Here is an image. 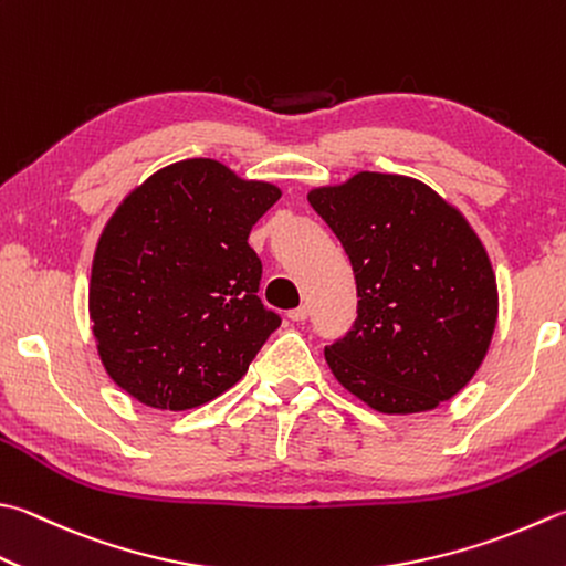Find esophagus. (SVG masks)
Returning <instances> with one entry per match:
<instances>
[{"label":"esophagus","instance_id":"34e87169","mask_svg":"<svg viewBox=\"0 0 566 566\" xmlns=\"http://www.w3.org/2000/svg\"><path fill=\"white\" fill-rule=\"evenodd\" d=\"M307 315H311V307L307 305H301V307H295V311L287 313V317H291L293 323H303V319H307Z\"/></svg>","mask_w":566,"mask_h":566}]
</instances>
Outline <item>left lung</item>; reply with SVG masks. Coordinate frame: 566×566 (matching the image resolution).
Instances as JSON below:
<instances>
[{
  "label": "left lung",
  "mask_w": 566,
  "mask_h": 566,
  "mask_svg": "<svg viewBox=\"0 0 566 566\" xmlns=\"http://www.w3.org/2000/svg\"><path fill=\"white\" fill-rule=\"evenodd\" d=\"M349 255L357 319L325 347L335 379L389 416L455 397L488 355L497 283L483 241L439 191L413 177L357 172L307 191Z\"/></svg>",
  "instance_id": "left-lung-1"
}]
</instances>
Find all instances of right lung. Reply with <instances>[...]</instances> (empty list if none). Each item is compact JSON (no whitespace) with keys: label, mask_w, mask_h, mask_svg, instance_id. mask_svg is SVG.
I'll return each mask as SVG.
<instances>
[{"label":"right lung","mask_w":566,"mask_h":566,"mask_svg":"<svg viewBox=\"0 0 566 566\" xmlns=\"http://www.w3.org/2000/svg\"><path fill=\"white\" fill-rule=\"evenodd\" d=\"M281 187L219 159L157 169L105 221L93 253L88 315L108 377L145 407L185 411L249 371L281 317L259 293L253 223Z\"/></svg>","instance_id":"1"}]
</instances>
